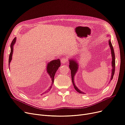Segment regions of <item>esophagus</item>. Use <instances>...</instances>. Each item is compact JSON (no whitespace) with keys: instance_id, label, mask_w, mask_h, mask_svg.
I'll return each instance as SVG.
<instances>
[{"instance_id":"esophagus-1","label":"esophagus","mask_w":125,"mask_h":125,"mask_svg":"<svg viewBox=\"0 0 125 125\" xmlns=\"http://www.w3.org/2000/svg\"><path fill=\"white\" fill-rule=\"evenodd\" d=\"M61 62L62 64L67 63L68 62V60L66 58H65V57H63L61 59Z\"/></svg>"}]
</instances>
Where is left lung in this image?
<instances>
[{"mask_svg":"<svg viewBox=\"0 0 125 125\" xmlns=\"http://www.w3.org/2000/svg\"><path fill=\"white\" fill-rule=\"evenodd\" d=\"M109 45L110 46V49H111V55H112V73H111V77L110 79V81L112 80L114 74H115V52H114L113 50V47L112 46V43L111 42L110 40H109ZM69 61V67L70 69V71H71V75H72V82L73 85V87L75 90L77 92H78L80 94H84V93L83 92L81 91L80 90H79L77 86H75L74 83V75L75 74V73L77 72L78 71V65L79 64L78 63L76 62V61L74 60L73 59L70 60Z\"/></svg>","mask_w":125,"mask_h":125,"instance_id":"obj_1","label":"left lung"}]
</instances>
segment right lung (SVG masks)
<instances>
[{
  "label": "right lung",
  "instance_id": "add662e5",
  "mask_svg": "<svg viewBox=\"0 0 125 125\" xmlns=\"http://www.w3.org/2000/svg\"><path fill=\"white\" fill-rule=\"evenodd\" d=\"M16 38H15L13 40L11 44H10V52L9 56V66H10V61H11V60H12L13 52V46L16 42ZM60 65H61V63H60V59L55 60L52 61L50 62V63H48L47 64V73L50 75V77L52 78V86H51L50 88H49V89H48L49 90L52 87V84L53 83V81H54V77H55V75L56 74L57 70L58 69L59 67L60 66ZM45 94H46V92L45 93Z\"/></svg>",
  "mask_w": 125,
  "mask_h": 125
}]
</instances>
